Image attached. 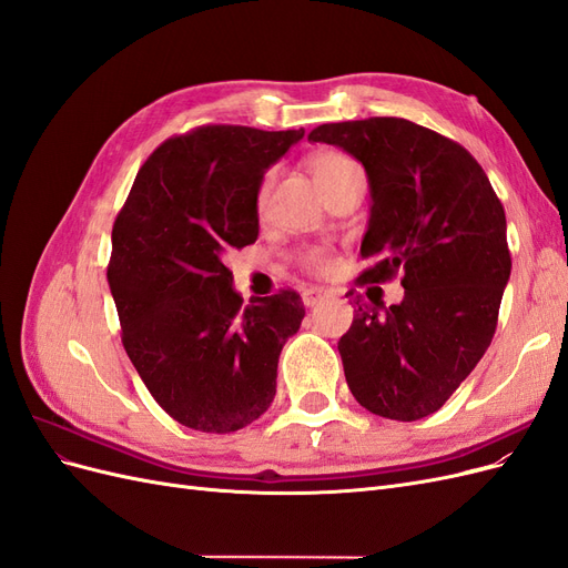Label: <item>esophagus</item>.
<instances>
[{"label":"esophagus","instance_id":"obj_1","mask_svg":"<svg viewBox=\"0 0 568 568\" xmlns=\"http://www.w3.org/2000/svg\"><path fill=\"white\" fill-rule=\"evenodd\" d=\"M326 294H329V291H326L324 286H307V288L303 291V303H305L307 307H315L320 301L326 298Z\"/></svg>","mask_w":568,"mask_h":568}]
</instances>
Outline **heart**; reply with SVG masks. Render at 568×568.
<instances>
[{
  "instance_id": "1",
  "label": "heart",
  "mask_w": 568,
  "mask_h": 568,
  "mask_svg": "<svg viewBox=\"0 0 568 568\" xmlns=\"http://www.w3.org/2000/svg\"><path fill=\"white\" fill-rule=\"evenodd\" d=\"M357 168L348 156H343L338 151H320L311 159V173L315 178V182L324 189L329 182H334L338 175L346 173V170ZM274 182V170H267V173L261 178V184L255 189V203L263 205L267 201V194ZM329 253L324 248H307L301 253V263L311 270H324L329 265Z\"/></svg>"
}]
</instances>
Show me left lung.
Listing matches in <instances>:
<instances>
[{
    "label": "left lung",
    "instance_id": "obj_1",
    "mask_svg": "<svg viewBox=\"0 0 568 568\" xmlns=\"http://www.w3.org/2000/svg\"><path fill=\"white\" fill-rule=\"evenodd\" d=\"M307 140L341 146L367 170L372 215L359 255L369 267L357 284L400 274L405 288L390 307L355 298L338 341L348 388L386 419L434 415L495 334L511 272L503 203L467 149L405 118L320 125Z\"/></svg>",
    "mask_w": 568,
    "mask_h": 568
}]
</instances>
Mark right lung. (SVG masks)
I'll list each match as a JSON object with an SVG mask.
<instances>
[{
  "label": "right lung",
  "instance_id": "add662e5",
  "mask_svg": "<svg viewBox=\"0 0 568 568\" xmlns=\"http://www.w3.org/2000/svg\"><path fill=\"white\" fill-rule=\"evenodd\" d=\"M303 130L199 125L140 168L111 232L109 286L120 338L170 417L203 434L255 422L305 315L294 288L244 298L222 263L257 239L255 189Z\"/></svg>",
  "mask_w": 568,
  "mask_h": 568
}]
</instances>
